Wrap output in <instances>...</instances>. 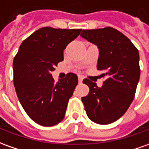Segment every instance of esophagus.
Instances as JSON below:
<instances>
[{
	"label": "esophagus",
	"mask_w": 149,
	"mask_h": 149,
	"mask_svg": "<svg viewBox=\"0 0 149 149\" xmlns=\"http://www.w3.org/2000/svg\"><path fill=\"white\" fill-rule=\"evenodd\" d=\"M78 79H79V83H82V82H83V79H84V78H83V77L82 76H79L78 77Z\"/></svg>",
	"instance_id": "1"
}]
</instances>
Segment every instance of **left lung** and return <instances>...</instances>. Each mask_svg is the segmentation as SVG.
<instances>
[{
	"label": "left lung",
	"instance_id": "left-lung-1",
	"mask_svg": "<svg viewBox=\"0 0 149 149\" xmlns=\"http://www.w3.org/2000/svg\"><path fill=\"white\" fill-rule=\"evenodd\" d=\"M83 38L99 49L97 70L106 77L101 88L85 79L88 96L82 97L85 111L92 122L106 125L123 115L135 97L140 75L138 49L126 36L113 27L83 30Z\"/></svg>",
	"mask_w": 149,
	"mask_h": 149
}]
</instances>
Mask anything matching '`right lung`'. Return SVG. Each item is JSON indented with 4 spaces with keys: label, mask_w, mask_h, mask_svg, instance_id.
Segmentation results:
<instances>
[{
    "label": "right lung",
    "mask_w": 149,
    "mask_h": 149,
    "mask_svg": "<svg viewBox=\"0 0 149 149\" xmlns=\"http://www.w3.org/2000/svg\"><path fill=\"white\" fill-rule=\"evenodd\" d=\"M81 31L42 27L22 41L14 57V84L18 100L27 115L41 126L52 127L64 118L78 77L69 73L56 83L51 73Z\"/></svg>",
    "instance_id": "obj_1"
}]
</instances>
